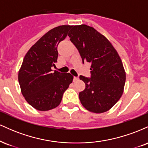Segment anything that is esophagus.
<instances>
[{"label": "esophagus", "instance_id": "1", "mask_svg": "<svg viewBox=\"0 0 148 148\" xmlns=\"http://www.w3.org/2000/svg\"><path fill=\"white\" fill-rule=\"evenodd\" d=\"M78 80H79V77L74 76V82H75V81H78Z\"/></svg>", "mask_w": 148, "mask_h": 148}]
</instances>
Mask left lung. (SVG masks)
I'll return each mask as SVG.
<instances>
[{"label":"left lung","mask_w":148,"mask_h":148,"mask_svg":"<svg viewBox=\"0 0 148 148\" xmlns=\"http://www.w3.org/2000/svg\"><path fill=\"white\" fill-rule=\"evenodd\" d=\"M68 36L83 63H91L90 78L79 76L86 84L84 90L79 92L81 103L92 113L108 111L121 97L126 80L118 52L103 35L87 25H73Z\"/></svg>","instance_id":"1"}]
</instances>
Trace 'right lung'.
<instances>
[{"instance_id": "obj_1", "label": "right lung", "mask_w": 148, "mask_h": 148, "mask_svg": "<svg viewBox=\"0 0 148 148\" xmlns=\"http://www.w3.org/2000/svg\"><path fill=\"white\" fill-rule=\"evenodd\" d=\"M72 25H60L44 35L25 54L18 72L21 93L38 111L53 109L60 104L64 91L72 83L70 73L52 72L57 62L58 45Z\"/></svg>"}]
</instances>
